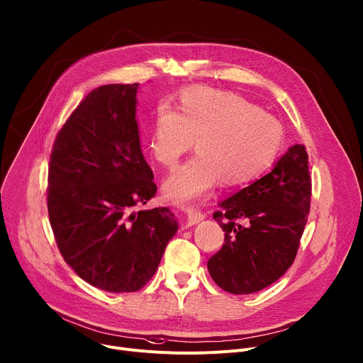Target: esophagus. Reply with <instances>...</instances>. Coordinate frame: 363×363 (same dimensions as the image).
Segmentation results:
<instances>
[{"label":"esophagus","mask_w":363,"mask_h":363,"mask_svg":"<svg viewBox=\"0 0 363 363\" xmlns=\"http://www.w3.org/2000/svg\"><path fill=\"white\" fill-rule=\"evenodd\" d=\"M185 214H186V224L188 225H194V224L200 223L206 218V214L200 208H186Z\"/></svg>","instance_id":"obj_1"}]
</instances>
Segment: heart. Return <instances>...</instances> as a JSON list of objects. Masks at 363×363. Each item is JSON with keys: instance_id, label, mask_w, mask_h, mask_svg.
<instances>
[{"instance_id": "b5f03b06", "label": "heart", "mask_w": 363, "mask_h": 363, "mask_svg": "<svg viewBox=\"0 0 363 363\" xmlns=\"http://www.w3.org/2000/svg\"><path fill=\"white\" fill-rule=\"evenodd\" d=\"M196 156L163 182L169 200L186 204L206 196L221 181L225 186L253 181L277 157L284 131L279 121L243 96L208 86L179 95L177 110L156 107L149 150L167 168L194 145Z\"/></svg>"}]
</instances>
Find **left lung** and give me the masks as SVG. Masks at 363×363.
Returning a JSON list of instances; mask_svg holds the SVG:
<instances>
[{"mask_svg":"<svg viewBox=\"0 0 363 363\" xmlns=\"http://www.w3.org/2000/svg\"><path fill=\"white\" fill-rule=\"evenodd\" d=\"M311 178L306 146L294 145L274 169L218 204L213 217L224 232L208 259L214 282L230 294H252L292 265L307 224Z\"/></svg>","mask_w":363,"mask_h":363,"instance_id":"8db88e82","label":"left lung"}]
</instances>
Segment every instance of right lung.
<instances>
[{
	"mask_svg": "<svg viewBox=\"0 0 363 363\" xmlns=\"http://www.w3.org/2000/svg\"><path fill=\"white\" fill-rule=\"evenodd\" d=\"M139 84L91 91L59 130L48 211L65 262L108 292H135L155 275L178 221L168 207L135 211L156 194L140 149Z\"/></svg>",
	"mask_w": 363,
	"mask_h": 363,
	"instance_id": "1",
	"label": "right lung"
}]
</instances>
